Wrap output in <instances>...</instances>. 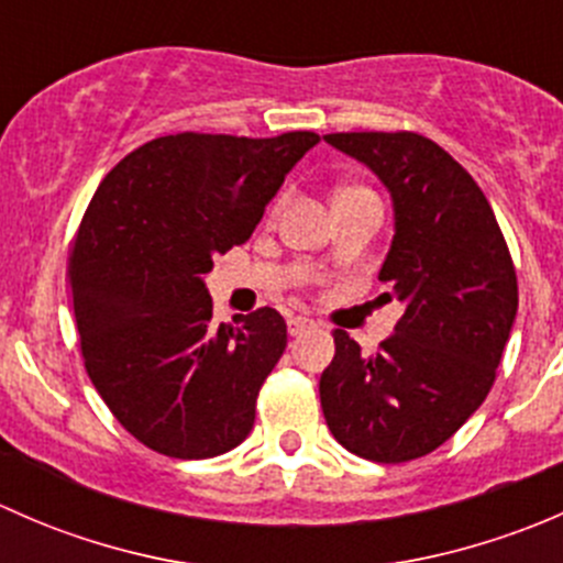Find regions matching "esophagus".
Wrapping results in <instances>:
<instances>
[{"instance_id": "1", "label": "esophagus", "mask_w": 563, "mask_h": 563, "mask_svg": "<svg viewBox=\"0 0 563 563\" xmlns=\"http://www.w3.org/2000/svg\"><path fill=\"white\" fill-rule=\"evenodd\" d=\"M316 321L310 316H291L288 318V332L291 334H302L308 332V329H313Z\"/></svg>"}]
</instances>
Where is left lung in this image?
<instances>
[{
    "label": "left lung",
    "instance_id": "left-lung-1",
    "mask_svg": "<svg viewBox=\"0 0 563 563\" xmlns=\"http://www.w3.org/2000/svg\"><path fill=\"white\" fill-rule=\"evenodd\" d=\"M391 198L395 234L378 280L402 305L376 354L334 329L321 408L334 439L376 463L422 457L463 428L496 382L518 316V277L485 192L417 133H332Z\"/></svg>",
    "mask_w": 563,
    "mask_h": 563
}]
</instances>
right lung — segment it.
I'll return each instance as SVG.
<instances>
[{
  "label": "right lung",
  "instance_id": "1",
  "mask_svg": "<svg viewBox=\"0 0 563 563\" xmlns=\"http://www.w3.org/2000/svg\"><path fill=\"white\" fill-rule=\"evenodd\" d=\"M318 135L179 133L130 152L100 181L70 261L73 310L95 389L141 444L203 460L247 439L255 397L288 343L277 310L212 323V258L250 240Z\"/></svg>",
  "mask_w": 563,
  "mask_h": 563
}]
</instances>
